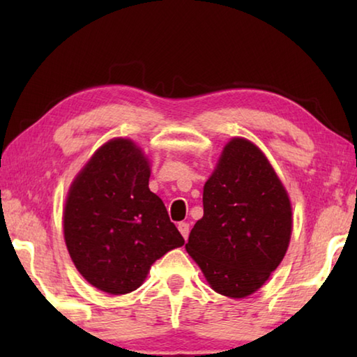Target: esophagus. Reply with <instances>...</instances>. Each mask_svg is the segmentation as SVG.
Masks as SVG:
<instances>
[{"label":"esophagus","instance_id":"esophagus-1","mask_svg":"<svg viewBox=\"0 0 357 357\" xmlns=\"http://www.w3.org/2000/svg\"><path fill=\"white\" fill-rule=\"evenodd\" d=\"M178 229L181 231V234H183V238L187 239L189 238V233H190V225L187 222H179L178 223Z\"/></svg>","mask_w":357,"mask_h":357}]
</instances>
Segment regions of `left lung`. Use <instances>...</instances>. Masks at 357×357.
Here are the masks:
<instances>
[{"mask_svg":"<svg viewBox=\"0 0 357 357\" xmlns=\"http://www.w3.org/2000/svg\"><path fill=\"white\" fill-rule=\"evenodd\" d=\"M291 203L252 142L233 138L203 189V217L185 250L214 291L241 299L264 285L291 238Z\"/></svg>","mask_w":357,"mask_h":357,"instance_id":"left-lung-1","label":"left lung"}]
</instances>
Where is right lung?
<instances>
[{
  "label": "right lung",
  "instance_id": "1",
  "mask_svg": "<svg viewBox=\"0 0 357 357\" xmlns=\"http://www.w3.org/2000/svg\"><path fill=\"white\" fill-rule=\"evenodd\" d=\"M149 164L128 138H113L77 174L63 225L69 255L100 291L126 294L151 264L184 244L164 202L149 190Z\"/></svg>",
  "mask_w": 357,
  "mask_h": 357
}]
</instances>
